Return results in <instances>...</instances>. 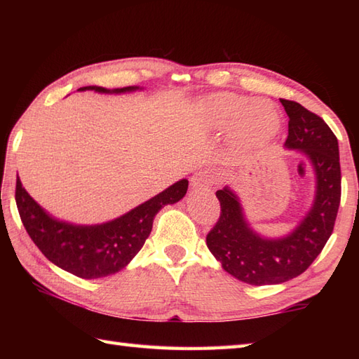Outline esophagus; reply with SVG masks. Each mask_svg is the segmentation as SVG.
Wrapping results in <instances>:
<instances>
[{
	"mask_svg": "<svg viewBox=\"0 0 359 359\" xmlns=\"http://www.w3.org/2000/svg\"><path fill=\"white\" fill-rule=\"evenodd\" d=\"M189 182H191L193 189H203V191H208V189H211V187L215 185V174L208 170H203L196 172Z\"/></svg>",
	"mask_w": 359,
	"mask_h": 359,
	"instance_id": "esophagus-1",
	"label": "esophagus"
}]
</instances>
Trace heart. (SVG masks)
<instances>
[{
  "label": "heart",
  "mask_w": 359,
  "mask_h": 359,
  "mask_svg": "<svg viewBox=\"0 0 359 359\" xmlns=\"http://www.w3.org/2000/svg\"><path fill=\"white\" fill-rule=\"evenodd\" d=\"M201 112L215 131L230 129L233 148L242 156L269 144L278 134L280 118L276 108L266 100H251L234 93H217L201 102Z\"/></svg>",
  "instance_id": "b5f03b06"
}]
</instances>
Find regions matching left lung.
Listing matches in <instances>:
<instances>
[{"label": "left lung", "mask_w": 359, "mask_h": 359, "mask_svg": "<svg viewBox=\"0 0 359 359\" xmlns=\"http://www.w3.org/2000/svg\"><path fill=\"white\" fill-rule=\"evenodd\" d=\"M280 103L288 116L284 148L302 154L315 172L313 203L292 231L266 238L251 226L239 196L226 185L216 193L220 217L207 236V247L222 269L250 285L282 284L306 271L330 238L341 201L337 137L302 104Z\"/></svg>", "instance_id": "left-lung-1"}]
</instances>
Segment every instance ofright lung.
I'll return each instance as SVG.
<instances>
[{
  "label": "right lung",
  "mask_w": 359,
  "mask_h": 359,
  "mask_svg": "<svg viewBox=\"0 0 359 359\" xmlns=\"http://www.w3.org/2000/svg\"><path fill=\"white\" fill-rule=\"evenodd\" d=\"M139 86L106 89L85 86L79 90L100 94H126ZM188 180L182 179L162 193L108 222L80 225L60 220L41 208L17 179L15 201L27 234L41 253L60 269L83 279H98L123 270L142 250L152 230V220L165 205L184 199Z\"/></svg>",
  "instance_id": "right-lung-1"
}]
</instances>
